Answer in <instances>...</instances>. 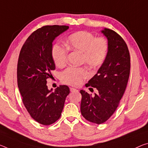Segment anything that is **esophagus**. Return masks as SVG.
<instances>
[{
    "instance_id": "obj_1",
    "label": "esophagus",
    "mask_w": 148,
    "mask_h": 148,
    "mask_svg": "<svg viewBox=\"0 0 148 148\" xmlns=\"http://www.w3.org/2000/svg\"><path fill=\"white\" fill-rule=\"evenodd\" d=\"M70 91H71V92H74V91H78V90H76V88H71L70 89Z\"/></svg>"
}]
</instances>
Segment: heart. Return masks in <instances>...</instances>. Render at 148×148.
<instances>
[{
  "label": "heart",
  "mask_w": 148,
  "mask_h": 148,
  "mask_svg": "<svg viewBox=\"0 0 148 148\" xmlns=\"http://www.w3.org/2000/svg\"><path fill=\"white\" fill-rule=\"evenodd\" d=\"M64 44L69 50L81 53V62L93 69L103 64L109 49L106 39L102 37H95L92 34L85 31L70 34L64 40ZM51 55L57 66L62 68L66 64L68 51L58 44L53 45ZM89 76V72L84 68L70 67L62 72L61 79L66 84L78 86Z\"/></svg>",
  "instance_id": "1"
}]
</instances>
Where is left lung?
<instances>
[{"mask_svg": "<svg viewBox=\"0 0 148 148\" xmlns=\"http://www.w3.org/2000/svg\"><path fill=\"white\" fill-rule=\"evenodd\" d=\"M109 49L106 59L94 76L86 84L97 90L92 97L80 90L81 113L87 121L100 125L111 116L125 93L130 75V57L125 41L113 30L104 28Z\"/></svg>", "mask_w": 148, "mask_h": 148, "instance_id": "left-lung-1", "label": "left lung"}]
</instances>
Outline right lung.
<instances>
[{"label":"right lung","instance_id":"add662e5","mask_svg":"<svg viewBox=\"0 0 148 148\" xmlns=\"http://www.w3.org/2000/svg\"><path fill=\"white\" fill-rule=\"evenodd\" d=\"M66 25H46L30 35L21 49L17 67L18 86L22 101L35 121L50 125L61 115L69 94L67 86L49 90L47 79L55 69L51 51L55 38L69 29Z\"/></svg>","mask_w":148,"mask_h":148}]
</instances>
